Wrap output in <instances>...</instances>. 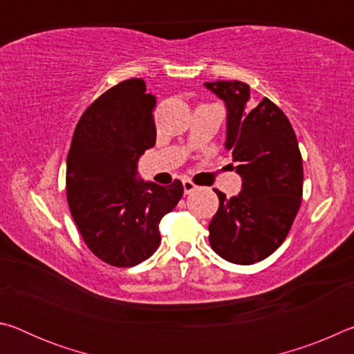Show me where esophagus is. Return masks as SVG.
<instances>
[{
    "label": "esophagus",
    "instance_id": "esophagus-1",
    "mask_svg": "<svg viewBox=\"0 0 354 354\" xmlns=\"http://www.w3.org/2000/svg\"><path fill=\"white\" fill-rule=\"evenodd\" d=\"M183 187H184V194L185 195H189L194 190H196V185L192 183V181H189V179H185V181H183Z\"/></svg>",
    "mask_w": 354,
    "mask_h": 354
}]
</instances>
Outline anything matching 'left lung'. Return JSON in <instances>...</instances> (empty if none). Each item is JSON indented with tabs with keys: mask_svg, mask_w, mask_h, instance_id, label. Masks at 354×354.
Listing matches in <instances>:
<instances>
[{
	"mask_svg": "<svg viewBox=\"0 0 354 354\" xmlns=\"http://www.w3.org/2000/svg\"><path fill=\"white\" fill-rule=\"evenodd\" d=\"M226 107L225 148L242 190L218 195V211L209 223V243L218 256L250 266L270 256L297 217L303 195V160L289 118L263 98L254 106L250 86L241 81L205 82Z\"/></svg>",
	"mask_w": 354,
	"mask_h": 354,
	"instance_id": "left-lung-1",
	"label": "left lung"
}]
</instances>
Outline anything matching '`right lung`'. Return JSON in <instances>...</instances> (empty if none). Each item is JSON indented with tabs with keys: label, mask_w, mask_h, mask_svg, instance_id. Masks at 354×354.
Returning <instances> with one entry per match:
<instances>
[{
	"label": "right lung",
	"mask_w": 354,
	"mask_h": 354,
	"mask_svg": "<svg viewBox=\"0 0 354 354\" xmlns=\"http://www.w3.org/2000/svg\"><path fill=\"white\" fill-rule=\"evenodd\" d=\"M156 98L127 80L87 107L67 156V200L84 242L101 261L133 267L159 247V221L184 194L181 181H143L137 162L156 143Z\"/></svg>",
	"instance_id": "right-lung-1"
}]
</instances>
